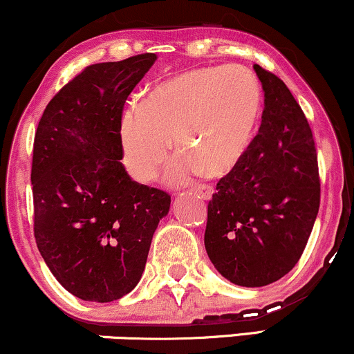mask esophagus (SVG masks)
I'll return each mask as SVG.
<instances>
[{
  "label": "esophagus",
  "instance_id": "34e87169",
  "mask_svg": "<svg viewBox=\"0 0 354 354\" xmlns=\"http://www.w3.org/2000/svg\"><path fill=\"white\" fill-rule=\"evenodd\" d=\"M193 193L198 194V198H201V200H211V196H213V188L208 185H203L194 188Z\"/></svg>",
  "mask_w": 354,
  "mask_h": 354
}]
</instances>
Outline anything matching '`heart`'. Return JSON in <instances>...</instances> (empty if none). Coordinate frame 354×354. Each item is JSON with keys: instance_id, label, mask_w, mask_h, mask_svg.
Here are the masks:
<instances>
[{"instance_id": "1", "label": "heart", "mask_w": 354, "mask_h": 354, "mask_svg": "<svg viewBox=\"0 0 354 354\" xmlns=\"http://www.w3.org/2000/svg\"><path fill=\"white\" fill-rule=\"evenodd\" d=\"M263 111V89L243 66H203L156 83L118 121L123 163L133 180L149 183L171 151V185L194 174L221 176L236 166L253 141Z\"/></svg>"}]
</instances>
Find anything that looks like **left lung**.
I'll return each mask as SVG.
<instances>
[{"instance_id":"obj_1","label":"left lung","mask_w":354,"mask_h":354,"mask_svg":"<svg viewBox=\"0 0 354 354\" xmlns=\"http://www.w3.org/2000/svg\"><path fill=\"white\" fill-rule=\"evenodd\" d=\"M265 91L261 126L208 203L205 246L231 283L278 281L301 258L319 209V173L306 116L286 84L254 64Z\"/></svg>"}]
</instances>
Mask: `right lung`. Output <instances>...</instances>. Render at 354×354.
<instances>
[{
    "label": "right lung",
    "instance_id": "add662e5",
    "mask_svg": "<svg viewBox=\"0 0 354 354\" xmlns=\"http://www.w3.org/2000/svg\"><path fill=\"white\" fill-rule=\"evenodd\" d=\"M154 53L84 68L55 95L35 135V238L61 286L109 303L136 286L171 196L126 173L118 121Z\"/></svg>",
    "mask_w": 354,
    "mask_h": 354
}]
</instances>
